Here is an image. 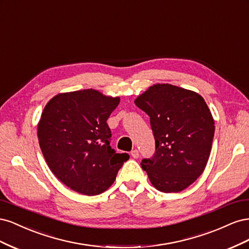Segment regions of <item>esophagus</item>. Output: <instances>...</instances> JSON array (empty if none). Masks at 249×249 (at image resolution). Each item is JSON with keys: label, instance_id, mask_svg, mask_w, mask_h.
<instances>
[{"label": "esophagus", "instance_id": "1", "mask_svg": "<svg viewBox=\"0 0 249 249\" xmlns=\"http://www.w3.org/2000/svg\"><path fill=\"white\" fill-rule=\"evenodd\" d=\"M131 156L134 158V159H137V158L139 157V152L138 149H133L131 152Z\"/></svg>", "mask_w": 249, "mask_h": 249}]
</instances>
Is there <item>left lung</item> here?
I'll list each match as a JSON object with an SVG mask.
<instances>
[{
  "label": "left lung",
  "instance_id": "1",
  "mask_svg": "<svg viewBox=\"0 0 249 249\" xmlns=\"http://www.w3.org/2000/svg\"><path fill=\"white\" fill-rule=\"evenodd\" d=\"M135 104L149 116L156 153L141 167L164 193L179 192L206 168L215 132L214 119L198 93L171 84H155Z\"/></svg>",
  "mask_w": 249,
  "mask_h": 249
}]
</instances>
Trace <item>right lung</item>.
<instances>
[{
    "mask_svg": "<svg viewBox=\"0 0 249 249\" xmlns=\"http://www.w3.org/2000/svg\"><path fill=\"white\" fill-rule=\"evenodd\" d=\"M118 96L94 89L55 95L46 105L37 125V136L48 166L58 179L81 194L97 195L114 183L129 160L110 145L107 124Z\"/></svg>",
    "mask_w": 249,
    "mask_h": 249,
    "instance_id": "1",
    "label": "right lung"
}]
</instances>
